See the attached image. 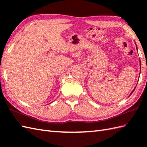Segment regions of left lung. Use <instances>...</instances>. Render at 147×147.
Listing matches in <instances>:
<instances>
[{
  "label": "left lung",
  "instance_id": "1",
  "mask_svg": "<svg viewBox=\"0 0 147 147\" xmlns=\"http://www.w3.org/2000/svg\"><path fill=\"white\" fill-rule=\"evenodd\" d=\"M136 48H137V47H136ZM135 89H134V90H135ZM134 90H133V91H134ZM133 92H131V94H130V95H131V94H132V93L133 92Z\"/></svg>",
  "mask_w": 147,
  "mask_h": 147
}]
</instances>
